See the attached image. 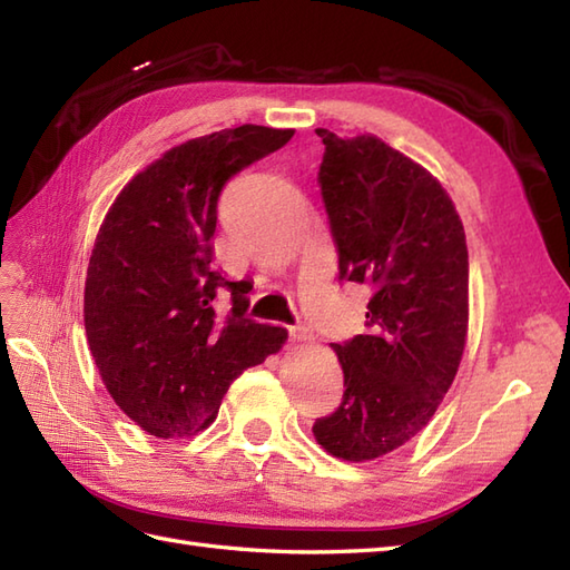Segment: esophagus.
Instances as JSON below:
<instances>
[{"label": "esophagus", "mask_w": 570, "mask_h": 570, "mask_svg": "<svg viewBox=\"0 0 570 570\" xmlns=\"http://www.w3.org/2000/svg\"><path fill=\"white\" fill-rule=\"evenodd\" d=\"M288 337H292L294 343H304L311 337V331L306 328V325H292V328H288Z\"/></svg>", "instance_id": "esophagus-1"}]
</instances>
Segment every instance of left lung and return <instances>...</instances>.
<instances>
[{"mask_svg":"<svg viewBox=\"0 0 570 570\" xmlns=\"http://www.w3.org/2000/svg\"><path fill=\"white\" fill-rule=\"evenodd\" d=\"M318 186L337 278L370 286L367 333L331 343L343 402L313 423L335 458L374 460L426 426L463 357L468 247L453 200L426 168L377 137L316 129Z\"/></svg>","mask_w":570,"mask_h":570,"instance_id":"1","label":"left lung"}]
</instances>
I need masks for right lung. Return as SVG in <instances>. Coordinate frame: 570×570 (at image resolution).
<instances>
[{
	"mask_svg": "<svg viewBox=\"0 0 570 570\" xmlns=\"http://www.w3.org/2000/svg\"><path fill=\"white\" fill-rule=\"evenodd\" d=\"M294 129L242 125L166 151L119 193L85 278V333L117 406L156 439L215 421L227 386L286 341L252 321L249 284L215 269L217 200ZM230 294L225 317L214 298Z\"/></svg>",
	"mask_w": 570,
	"mask_h": 570,
	"instance_id": "right-lung-1",
	"label": "right lung"
}]
</instances>
